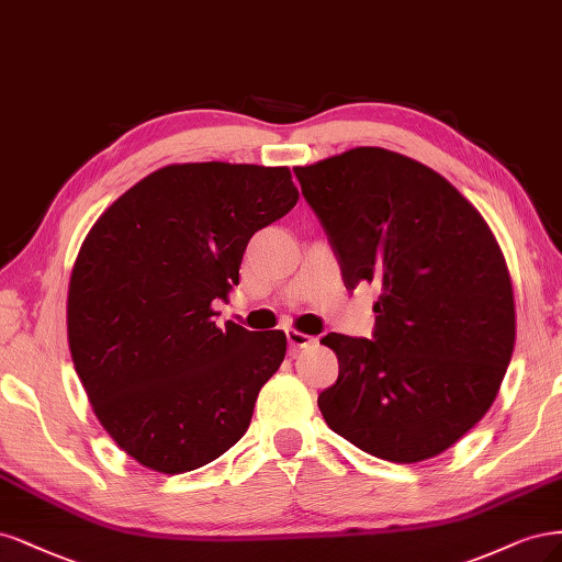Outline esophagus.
I'll return each instance as SVG.
<instances>
[{"label":"esophagus","instance_id":"esophagus-1","mask_svg":"<svg viewBox=\"0 0 562 562\" xmlns=\"http://www.w3.org/2000/svg\"><path fill=\"white\" fill-rule=\"evenodd\" d=\"M286 340H289V346H292V348H305V346H311V342H315L313 336H307V334L296 331V329H286Z\"/></svg>","mask_w":562,"mask_h":562}]
</instances>
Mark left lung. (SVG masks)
Segmentation results:
<instances>
[{
  "label": "left lung",
  "instance_id": "8db88e82",
  "mask_svg": "<svg viewBox=\"0 0 562 562\" xmlns=\"http://www.w3.org/2000/svg\"><path fill=\"white\" fill-rule=\"evenodd\" d=\"M348 289L375 282V334L324 336L327 425L380 460L441 456L493 406L516 342L506 259L481 212L404 154L357 147L294 168Z\"/></svg>",
  "mask_w": 562,
  "mask_h": 562
}]
</instances>
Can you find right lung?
Returning <instances> with one entry per match:
<instances>
[{
    "label": "right lung",
    "mask_w": 562,
    "mask_h": 562,
    "mask_svg": "<svg viewBox=\"0 0 562 562\" xmlns=\"http://www.w3.org/2000/svg\"><path fill=\"white\" fill-rule=\"evenodd\" d=\"M299 201L289 168L172 162L106 207L81 243L67 340L95 418L142 467L184 474L240 441L284 331L212 322L251 235Z\"/></svg>",
    "instance_id": "right-lung-1"
}]
</instances>
